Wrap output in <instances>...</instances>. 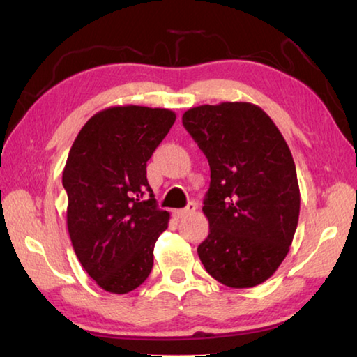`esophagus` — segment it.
Segmentation results:
<instances>
[{
	"instance_id": "34e87169",
	"label": "esophagus",
	"mask_w": 357,
	"mask_h": 357,
	"mask_svg": "<svg viewBox=\"0 0 357 357\" xmlns=\"http://www.w3.org/2000/svg\"><path fill=\"white\" fill-rule=\"evenodd\" d=\"M195 209H197V204L190 202V203L187 204V206L183 208V209H174L173 214H174V217H178V219H183L184 215H189V214H192V213H195Z\"/></svg>"
}]
</instances>
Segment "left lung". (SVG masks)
<instances>
[{"mask_svg": "<svg viewBox=\"0 0 357 357\" xmlns=\"http://www.w3.org/2000/svg\"><path fill=\"white\" fill-rule=\"evenodd\" d=\"M183 124L211 168L203 202L209 234L198 257L223 285L257 287L285 259L298 227L291 151L273 119L249 102L190 108Z\"/></svg>", "mask_w": 357, "mask_h": 357, "instance_id": "1", "label": "left lung"}]
</instances>
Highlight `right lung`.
Returning a JSON list of instances; mask_svg holds the SVG:
<instances>
[{
    "label": "right lung",
    "mask_w": 357,
    "mask_h": 357,
    "mask_svg": "<svg viewBox=\"0 0 357 357\" xmlns=\"http://www.w3.org/2000/svg\"><path fill=\"white\" fill-rule=\"evenodd\" d=\"M174 119L167 108H107L88 119L69 151V236L83 269L108 293L132 291L153 269L170 214L157 206L146 162Z\"/></svg>",
    "instance_id": "obj_1"
}]
</instances>
